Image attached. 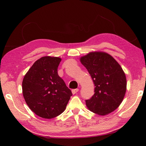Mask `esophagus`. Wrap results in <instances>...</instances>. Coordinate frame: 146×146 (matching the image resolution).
I'll return each instance as SVG.
<instances>
[{"label": "esophagus", "mask_w": 146, "mask_h": 146, "mask_svg": "<svg viewBox=\"0 0 146 146\" xmlns=\"http://www.w3.org/2000/svg\"><path fill=\"white\" fill-rule=\"evenodd\" d=\"M78 91V89H73V90H72V93L73 94H75Z\"/></svg>", "instance_id": "1"}]
</instances>
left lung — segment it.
<instances>
[{
    "mask_svg": "<svg viewBox=\"0 0 146 146\" xmlns=\"http://www.w3.org/2000/svg\"><path fill=\"white\" fill-rule=\"evenodd\" d=\"M80 62L95 85L94 95L86 100L89 110L100 115L115 111L122 102L126 91V78L119 64L103 52H91L81 57Z\"/></svg>",
    "mask_w": 146,
    "mask_h": 146,
    "instance_id": "obj_1",
    "label": "left lung"
}]
</instances>
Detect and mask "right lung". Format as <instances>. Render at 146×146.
<instances>
[{
    "instance_id": "right-lung-1",
    "label": "right lung",
    "mask_w": 146,
    "mask_h": 146,
    "mask_svg": "<svg viewBox=\"0 0 146 146\" xmlns=\"http://www.w3.org/2000/svg\"><path fill=\"white\" fill-rule=\"evenodd\" d=\"M61 58L44 56L36 60L25 75L23 93L32 111L44 118H53L65 110L71 91L58 75Z\"/></svg>"
}]
</instances>
